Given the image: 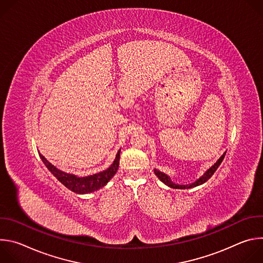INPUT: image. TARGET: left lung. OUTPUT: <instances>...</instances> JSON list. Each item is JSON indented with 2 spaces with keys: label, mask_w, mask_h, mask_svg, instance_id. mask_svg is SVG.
Here are the masks:
<instances>
[{
  "label": "left lung",
  "mask_w": 263,
  "mask_h": 263,
  "mask_svg": "<svg viewBox=\"0 0 263 263\" xmlns=\"http://www.w3.org/2000/svg\"><path fill=\"white\" fill-rule=\"evenodd\" d=\"M224 155H226V153H223V154L221 155V157H220V158H219V159H218V160L200 178V179H198L195 183H192V184H190V185H179V184H175V183L172 182V180L170 179L168 176H166L165 174H163V173H161V172H159V171H157V170H155V174H156V176H157L164 184H166L167 186L172 187V189H178V190L192 189V187H196V186H198V185H201V184L205 183L208 179L211 178V176L214 174V172L217 170V167H218L219 164L221 163V161H222Z\"/></svg>",
  "instance_id": "8db88e82"
}]
</instances>
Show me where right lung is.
<instances>
[{
    "label": "right lung",
    "mask_w": 263,
    "mask_h": 263,
    "mask_svg": "<svg viewBox=\"0 0 263 263\" xmlns=\"http://www.w3.org/2000/svg\"><path fill=\"white\" fill-rule=\"evenodd\" d=\"M120 152L121 149L117 154L116 160L111 164L109 168L99 174H95L92 176L83 177V178L61 172L60 170L56 168L53 164H51L42 154H40V156L43 162L45 163V165L48 167V170L66 187V189L76 194L83 195V194H88V193H92L95 191L100 190L101 187L105 186L106 183L116 175L120 164Z\"/></svg>",
    "instance_id": "right-lung-1"
}]
</instances>
